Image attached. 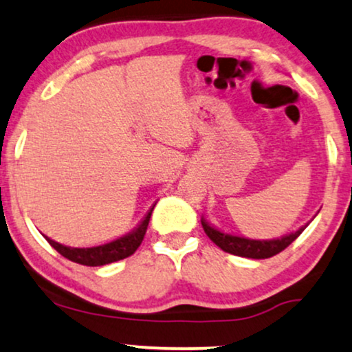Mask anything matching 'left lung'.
<instances>
[{"instance_id": "left-lung-1", "label": "left lung", "mask_w": 352, "mask_h": 352, "mask_svg": "<svg viewBox=\"0 0 352 352\" xmlns=\"http://www.w3.org/2000/svg\"><path fill=\"white\" fill-rule=\"evenodd\" d=\"M202 228L206 232V235L215 243L219 248H222L225 253L241 256V258H251V259H266L271 256L279 254L282 250H285L292 241H296V238L305 230L302 227L297 230L296 233H290L277 240H248V238H241L235 235H227V233L219 232V230L210 227L206 220H201Z\"/></svg>"}]
</instances>
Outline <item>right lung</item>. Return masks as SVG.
Wrapping results in <instances>:
<instances>
[{
  "label": "right lung",
  "instance_id": "1",
  "mask_svg": "<svg viewBox=\"0 0 352 352\" xmlns=\"http://www.w3.org/2000/svg\"><path fill=\"white\" fill-rule=\"evenodd\" d=\"M153 210V209H151ZM151 210L145 215L140 225L135 230L125 235L122 238H117L114 241L104 243L99 246H89V248H75V246H65L62 243H56L45 236V240L50 243L54 248L58 251L63 258L70 259L73 263L83 264V266H104V264L116 263L119 259L129 258L137 251L140 243L143 241V236L146 233V227H148Z\"/></svg>",
  "mask_w": 352,
  "mask_h": 352
}]
</instances>
